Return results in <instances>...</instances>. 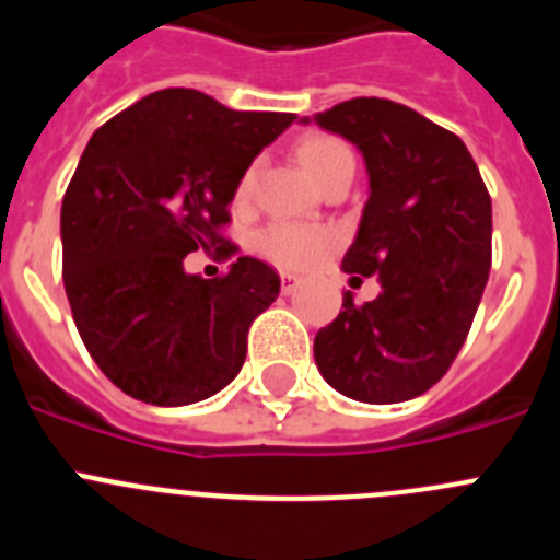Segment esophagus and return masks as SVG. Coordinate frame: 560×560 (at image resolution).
<instances>
[{"instance_id":"1","label":"esophagus","mask_w":560,"mask_h":560,"mask_svg":"<svg viewBox=\"0 0 560 560\" xmlns=\"http://www.w3.org/2000/svg\"><path fill=\"white\" fill-rule=\"evenodd\" d=\"M296 285H300V277L291 275V271H280V289H283V294L296 291Z\"/></svg>"}]
</instances>
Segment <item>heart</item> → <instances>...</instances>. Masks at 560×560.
I'll use <instances>...</instances> for the list:
<instances>
[{
    "instance_id": "heart-1",
    "label": "heart",
    "mask_w": 560,
    "mask_h": 560,
    "mask_svg": "<svg viewBox=\"0 0 560 560\" xmlns=\"http://www.w3.org/2000/svg\"><path fill=\"white\" fill-rule=\"evenodd\" d=\"M296 158L305 166V172L325 186L332 174L343 172V168H352L350 147L338 138L325 136V132H311V136L302 138L296 143ZM255 172L258 166H246L244 174L235 183L233 199L238 205L249 202L255 188ZM255 246L264 258H269L271 264L283 266V269H305L314 260H319L322 255L332 246V233L325 228H307V224H294V222H275L269 228H264L255 238Z\"/></svg>"
}]
</instances>
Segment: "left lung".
<instances>
[{"instance_id":"obj_1","label":"left lung","mask_w":560,"mask_h":560,"mask_svg":"<svg viewBox=\"0 0 560 560\" xmlns=\"http://www.w3.org/2000/svg\"><path fill=\"white\" fill-rule=\"evenodd\" d=\"M314 121L363 152L369 199L341 266L383 289L363 305L343 294L316 332V366L343 397L405 402L447 374L469 336L491 269V197L466 143L399 102L358 96Z\"/></svg>"}]
</instances>
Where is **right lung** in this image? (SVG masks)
Instances as JSON below:
<instances>
[{"label": "right lung", "instance_id": "1", "mask_svg": "<svg viewBox=\"0 0 560 560\" xmlns=\"http://www.w3.org/2000/svg\"><path fill=\"white\" fill-rule=\"evenodd\" d=\"M294 119L166 89L91 136L60 208L63 285L85 350L132 399L199 402L244 366L246 332L280 277L241 255L202 280L183 260L210 246L235 255L222 235L235 183Z\"/></svg>", "mask_w": 560, "mask_h": 560}]
</instances>
